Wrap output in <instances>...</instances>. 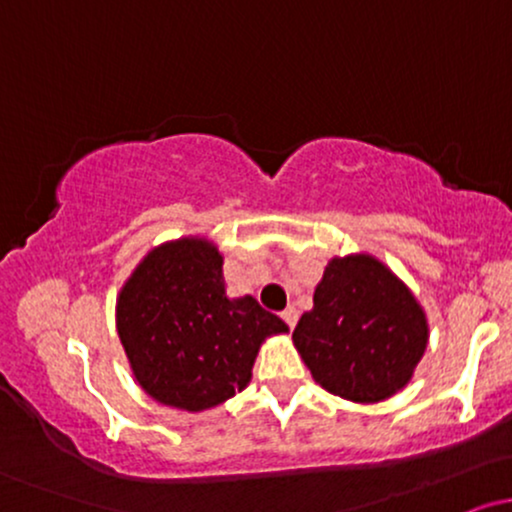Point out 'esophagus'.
<instances>
[{
    "label": "esophagus",
    "instance_id": "obj_1",
    "mask_svg": "<svg viewBox=\"0 0 512 512\" xmlns=\"http://www.w3.org/2000/svg\"><path fill=\"white\" fill-rule=\"evenodd\" d=\"M281 320L289 325V330H293V327H296V320H298V310L296 308H286L284 313H281Z\"/></svg>",
    "mask_w": 512,
    "mask_h": 512
}]
</instances>
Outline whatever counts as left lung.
I'll list each match as a JSON object with an SVG mask.
<instances>
[{"label": "left lung", "instance_id": "8db88e82", "mask_svg": "<svg viewBox=\"0 0 512 512\" xmlns=\"http://www.w3.org/2000/svg\"><path fill=\"white\" fill-rule=\"evenodd\" d=\"M428 322L411 291L370 255L334 257L293 344L315 383L351 402H380L414 375Z\"/></svg>", "mask_w": 512, "mask_h": 512}]
</instances>
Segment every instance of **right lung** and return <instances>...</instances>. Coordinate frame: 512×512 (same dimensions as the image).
Wrapping results in <instances>:
<instances>
[{"label": "right lung", "instance_id": "right-lung-1", "mask_svg": "<svg viewBox=\"0 0 512 512\" xmlns=\"http://www.w3.org/2000/svg\"><path fill=\"white\" fill-rule=\"evenodd\" d=\"M223 257L202 238L151 250L117 298V334L146 395L185 411L243 390L260 344L289 332L252 296L228 298Z\"/></svg>", "mask_w": 512, "mask_h": 512}]
</instances>
